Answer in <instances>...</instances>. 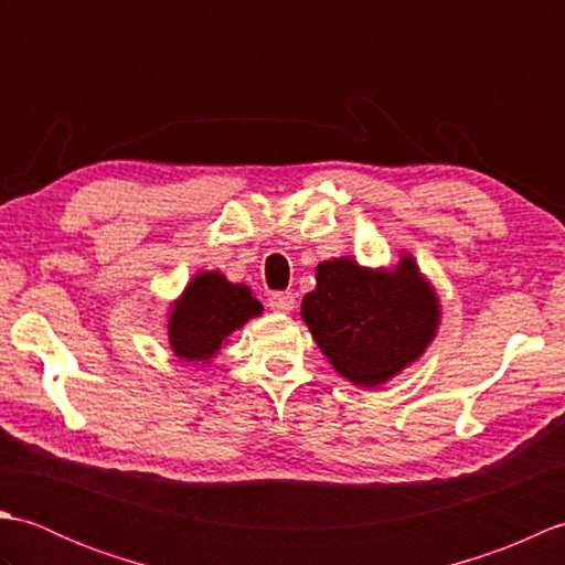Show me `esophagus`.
Returning <instances> with one entry per match:
<instances>
[{
	"instance_id": "1",
	"label": "esophagus",
	"mask_w": 565,
	"mask_h": 565,
	"mask_svg": "<svg viewBox=\"0 0 565 565\" xmlns=\"http://www.w3.org/2000/svg\"><path fill=\"white\" fill-rule=\"evenodd\" d=\"M269 308L274 310V313H291V310L296 308V296L294 294H271L269 296Z\"/></svg>"
}]
</instances>
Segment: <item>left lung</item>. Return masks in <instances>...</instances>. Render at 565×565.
<instances>
[{
  "mask_svg": "<svg viewBox=\"0 0 565 565\" xmlns=\"http://www.w3.org/2000/svg\"><path fill=\"white\" fill-rule=\"evenodd\" d=\"M301 318L332 369L359 388H379L435 342L441 303L411 252L395 267L334 257L316 267Z\"/></svg>",
  "mask_w": 565,
  "mask_h": 565,
  "instance_id": "left-lung-1",
  "label": "left lung"
}]
</instances>
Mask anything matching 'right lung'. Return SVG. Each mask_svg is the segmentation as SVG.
<instances>
[{"label":"right lung","mask_w":565,"mask_h":565,"mask_svg":"<svg viewBox=\"0 0 565 565\" xmlns=\"http://www.w3.org/2000/svg\"><path fill=\"white\" fill-rule=\"evenodd\" d=\"M262 310L249 286L227 281L218 269L199 271L167 308V340L179 362L211 364L227 338Z\"/></svg>","instance_id":"add662e5"}]
</instances>
